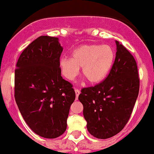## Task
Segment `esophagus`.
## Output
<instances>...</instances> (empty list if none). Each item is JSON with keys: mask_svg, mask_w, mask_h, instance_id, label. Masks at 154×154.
Returning <instances> with one entry per match:
<instances>
[{"mask_svg": "<svg viewBox=\"0 0 154 154\" xmlns=\"http://www.w3.org/2000/svg\"><path fill=\"white\" fill-rule=\"evenodd\" d=\"M80 93H81V91L78 90V89H75V94H76V99H77L78 98V96H79Z\"/></svg>", "mask_w": 154, "mask_h": 154, "instance_id": "34e87169", "label": "esophagus"}]
</instances>
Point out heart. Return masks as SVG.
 Listing matches in <instances>:
<instances>
[{
    "label": "heart",
    "mask_w": 154,
    "mask_h": 154,
    "mask_svg": "<svg viewBox=\"0 0 154 154\" xmlns=\"http://www.w3.org/2000/svg\"><path fill=\"white\" fill-rule=\"evenodd\" d=\"M115 54L109 45H86L73 50L69 58H62L59 67L63 75L72 81L82 67V75L91 85H96L105 79L114 62Z\"/></svg>",
    "instance_id": "obj_1"
}]
</instances>
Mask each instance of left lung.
<instances>
[{
    "mask_svg": "<svg viewBox=\"0 0 154 154\" xmlns=\"http://www.w3.org/2000/svg\"><path fill=\"white\" fill-rule=\"evenodd\" d=\"M116 45V58L109 75L94 87L81 89L78 97L88 131L101 139L114 136L125 128L139 91L136 62L119 41Z\"/></svg>",
    "mask_w": 154,
    "mask_h": 154,
    "instance_id": "obj_1",
    "label": "left lung"
}]
</instances>
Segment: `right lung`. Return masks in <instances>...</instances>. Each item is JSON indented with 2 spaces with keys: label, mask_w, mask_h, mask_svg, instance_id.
I'll use <instances>...</instances> for the list:
<instances>
[{
  "label": "right lung",
  "mask_w": 154,
  "mask_h": 154,
  "mask_svg": "<svg viewBox=\"0 0 154 154\" xmlns=\"http://www.w3.org/2000/svg\"><path fill=\"white\" fill-rule=\"evenodd\" d=\"M63 48L58 37L41 36L26 48L15 70V99L24 121L37 135L55 139L65 132L73 85L61 76Z\"/></svg>",
  "instance_id": "right-lung-1"
}]
</instances>
